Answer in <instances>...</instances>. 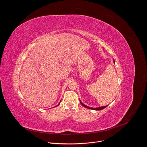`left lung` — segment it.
<instances>
[{
	"label": "left lung",
	"instance_id": "8db88e82",
	"mask_svg": "<svg viewBox=\"0 0 147 147\" xmlns=\"http://www.w3.org/2000/svg\"><path fill=\"white\" fill-rule=\"evenodd\" d=\"M113 62H114V63H115V60H113ZM80 103H81L83 107H84L85 108H88V109H94V110H95V111H100V110H102V109H105L107 107H108V105H107V106H104V107H98V108H91V107H89L86 105L84 104L81 100H80Z\"/></svg>",
	"mask_w": 147,
	"mask_h": 147
}]
</instances>
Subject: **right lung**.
Listing matches in <instances>:
<instances>
[{
  "label": "right lung",
  "mask_w": 147,
  "mask_h": 147,
  "mask_svg": "<svg viewBox=\"0 0 147 147\" xmlns=\"http://www.w3.org/2000/svg\"><path fill=\"white\" fill-rule=\"evenodd\" d=\"M60 102H61V101H60ZM60 102H59V104H58V105H57V106H56V107H57V106H58V105H59V104H60Z\"/></svg>",
  "instance_id": "1"
}]
</instances>
